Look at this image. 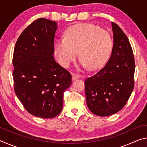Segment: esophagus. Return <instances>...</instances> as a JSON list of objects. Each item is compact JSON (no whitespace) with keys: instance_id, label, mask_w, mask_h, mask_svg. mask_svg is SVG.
Here are the masks:
<instances>
[{"instance_id":"obj_1","label":"esophagus","mask_w":147,"mask_h":147,"mask_svg":"<svg viewBox=\"0 0 147 147\" xmlns=\"http://www.w3.org/2000/svg\"><path fill=\"white\" fill-rule=\"evenodd\" d=\"M80 77V76L78 74H73V75H72V79H73V80H75L79 78Z\"/></svg>"}]
</instances>
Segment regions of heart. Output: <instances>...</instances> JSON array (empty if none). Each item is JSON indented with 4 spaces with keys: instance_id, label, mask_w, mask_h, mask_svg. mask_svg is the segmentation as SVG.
I'll list each match as a JSON object with an SVG mask.
<instances>
[{
    "instance_id": "b5f03b06",
    "label": "heart",
    "mask_w": 147,
    "mask_h": 147,
    "mask_svg": "<svg viewBox=\"0 0 147 147\" xmlns=\"http://www.w3.org/2000/svg\"><path fill=\"white\" fill-rule=\"evenodd\" d=\"M113 49V39L106 30L93 24H78L67 30L64 38L54 42V51L61 65L69 67L77 55L80 62L90 70L105 63Z\"/></svg>"
}]
</instances>
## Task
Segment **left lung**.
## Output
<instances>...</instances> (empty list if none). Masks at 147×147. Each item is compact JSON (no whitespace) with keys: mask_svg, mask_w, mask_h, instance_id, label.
<instances>
[{"mask_svg":"<svg viewBox=\"0 0 147 147\" xmlns=\"http://www.w3.org/2000/svg\"><path fill=\"white\" fill-rule=\"evenodd\" d=\"M113 46L111 57L100 71L86 78L87 105L94 115L105 117L126 105L134 88L135 59L127 36L112 22Z\"/></svg>","mask_w":147,"mask_h":147,"instance_id":"1","label":"left lung"}]
</instances>
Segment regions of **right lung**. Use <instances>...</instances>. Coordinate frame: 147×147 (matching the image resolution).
<instances>
[{
    "label": "right lung",
    "mask_w": 147,
    "mask_h": 147,
    "mask_svg": "<svg viewBox=\"0 0 147 147\" xmlns=\"http://www.w3.org/2000/svg\"><path fill=\"white\" fill-rule=\"evenodd\" d=\"M57 23L39 18L20 35L13 55L16 95L28 112L53 118L61 112L63 93L71 86V74L54 60Z\"/></svg>",
    "instance_id": "obj_1"
}]
</instances>
